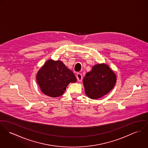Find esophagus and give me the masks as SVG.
Instances as JSON below:
<instances>
[{
  "label": "esophagus",
  "mask_w": 148,
  "mask_h": 148,
  "mask_svg": "<svg viewBox=\"0 0 148 148\" xmlns=\"http://www.w3.org/2000/svg\"><path fill=\"white\" fill-rule=\"evenodd\" d=\"M76 77L77 78V80L79 81V82H81L82 80V75L80 74V73H78L77 74V75H76Z\"/></svg>",
  "instance_id": "esophagus-1"
}]
</instances>
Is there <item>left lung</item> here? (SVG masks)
I'll return each instance as SVG.
<instances>
[{
  "mask_svg": "<svg viewBox=\"0 0 148 148\" xmlns=\"http://www.w3.org/2000/svg\"><path fill=\"white\" fill-rule=\"evenodd\" d=\"M116 80L115 73L108 65L99 64L86 74L83 83L86 95L92 99H97L111 91Z\"/></svg>",
  "mask_w": 148,
  "mask_h": 148,
  "instance_id": "1",
  "label": "left lung"
}]
</instances>
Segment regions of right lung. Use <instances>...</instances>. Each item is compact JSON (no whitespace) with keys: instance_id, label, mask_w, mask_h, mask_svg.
I'll return each mask as SVG.
<instances>
[{"instance_id":"right-lung-1","label":"right lung","mask_w":148,"mask_h":148,"mask_svg":"<svg viewBox=\"0 0 148 148\" xmlns=\"http://www.w3.org/2000/svg\"><path fill=\"white\" fill-rule=\"evenodd\" d=\"M76 81L73 72L58 60L47 61L36 74V82L41 91L52 97L62 95L69 84Z\"/></svg>"}]
</instances>
